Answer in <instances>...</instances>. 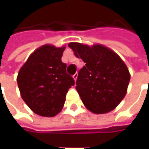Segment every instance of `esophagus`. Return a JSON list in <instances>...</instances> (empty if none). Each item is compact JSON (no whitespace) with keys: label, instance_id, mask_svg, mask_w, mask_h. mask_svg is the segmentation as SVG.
<instances>
[{"label":"esophagus","instance_id":"1","mask_svg":"<svg viewBox=\"0 0 149 149\" xmlns=\"http://www.w3.org/2000/svg\"><path fill=\"white\" fill-rule=\"evenodd\" d=\"M77 77H78L77 73H75V74L73 75V76H72V77H73V79H74L75 81H77Z\"/></svg>","mask_w":149,"mask_h":149}]
</instances>
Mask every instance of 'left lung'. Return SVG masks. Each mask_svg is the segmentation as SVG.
<instances>
[{
    "label": "left lung",
    "instance_id": "obj_1",
    "mask_svg": "<svg viewBox=\"0 0 149 149\" xmlns=\"http://www.w3.org/2000/svg\"><path fill=\"white\" fill-rule=\"evenodd\" d=\"M68 46L85 63L76 82L84 106L96 114L114 109L125 97L130 81L125 62L114 51L101 45L72 42Z\"/></svg>",
    "mask_w": 149,
    "mask_h": 149
}]
</instances>
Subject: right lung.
I'll use <instances>...</instances> for the list:
<instances>
[{
	"label": "right lung",
	"mask_w": 149,
	"mask_h": 149,
	"mask_svg": "<svg viewBox=\"0 0 149 149\" xmlns=\"http://www.w3.org/2000/svg\"><path fill=\"white\" fill-rule=\"evenodd\" d=\"M65 47L45 45L36 49L18 72L17 84L25 104L36 114L52 117L61 112L75 81L61 61Z\"/></svg>",
	"instance_id": "right-lung-1"
}]
</instances>
